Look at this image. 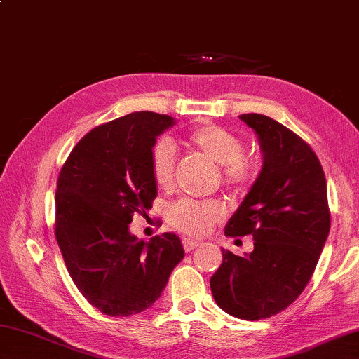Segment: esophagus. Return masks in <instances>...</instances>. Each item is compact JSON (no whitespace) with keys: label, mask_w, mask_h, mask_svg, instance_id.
I'll list each match as a JSON object with an SVG mask.
<instances>
[{"label":"esophagus","mask_w":359,"mask_h":359,"mask_svg":"<svg viewBox=\"0 0 359 359\" xmlns=\"http://www.w3.org/2000/svg\"><path fill=\"white\" fill-rule=\"evenodd\" d=\"M182 245H184V250H185L187 252H190V251H193V250H194V248H198L201 243H199V242H196V240L184 238V240H182Z\"/></svg>","instance_id":"1"}]
</instances>
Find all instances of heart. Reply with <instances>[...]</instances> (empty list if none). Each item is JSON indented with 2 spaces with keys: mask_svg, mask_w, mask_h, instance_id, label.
<instances>
[{
  "mask_svg": "<svg viewBox=\"0 0 359 359\" xmlns=\"http://www.w3.org/2000/svg\"><path fill=\"white\" fill-rule=\"evenodd\" d=\"M187 144L194 152L219 165V174L223 184L229 188H242L250 184L256 175V163L246 157L245 142L231 130L204 123L191 128L187 135ZM152 177L160 188H171L175 175V152L171 142L160 140L151 151ZM226 208L219 201H194L182 199L175 202L168 210V219L174 229L204 236L224 218Z\"/></svg>",
  "mask_w": 359,
  "mask_h": 359,
  "instance_id": "heart-1",
  "label": "heart"
}]
</instances>
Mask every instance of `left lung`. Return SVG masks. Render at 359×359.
I'll return each mask as SVG.
<instances>
[{"mask_svg": "<svg viewBox=\"0 0 359 359\" xmlns=\"http://www.w3.org/2000/svg\"><path fill=\"white\" fill-rule=\"evenodd\" d=\"M259 136L264 165L226 224V237L252 236L245 257L223 250L210 278L221 309L243 320L276 316L308 285L331 224L327 179L316 152L264 114L240 116Z\"/></svg>", "mask_w": 359, "mask_h": 359, "instance_id": "8db88e82", "label": "left lung"}]
</instances>
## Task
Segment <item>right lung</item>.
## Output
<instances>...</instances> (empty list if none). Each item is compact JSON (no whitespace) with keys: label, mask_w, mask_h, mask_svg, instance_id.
Segmentation results:
<instances>
[{"label":"right lung","mask_w":359,"mask_h":359,"mask_svg":"<svg viewBox=\"0 0 359 359\" xmlns=\"http://www.w3.org/2000/svg\"><path fill=\"white\" fill-rule=\"evenodd\" d=\"M171 126V116L152 111L102 123L78 141L57 177V245L78 290L107 316L147 309L185 256L172 232L144 242L128 229L157 198L151 151Z\"/></svg>","instance_id":"add662e5"}]
</instances>
